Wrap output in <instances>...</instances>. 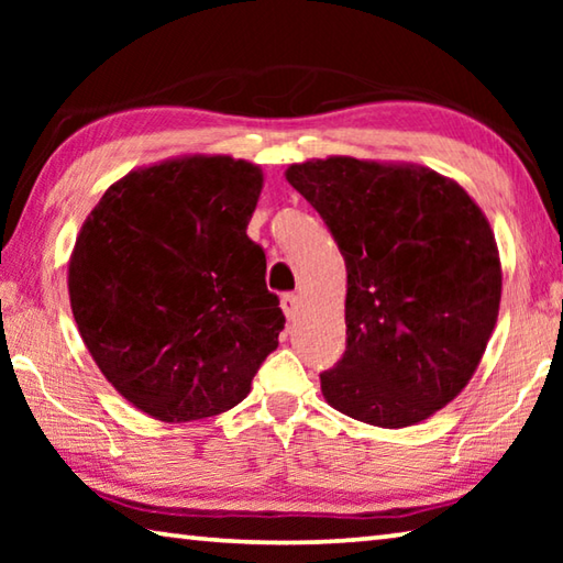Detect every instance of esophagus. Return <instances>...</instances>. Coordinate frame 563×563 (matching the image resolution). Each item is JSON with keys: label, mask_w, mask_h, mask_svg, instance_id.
<instances>
[{"label": "esophagus", "mask_w": 563, "mask_h": 563, "mask_svg": "<svg viewBox=\"0 0 563 563\" xmlns=\"http://www.w3.org/2000/svg\"><path fill=\"white\" fill-rule=\"evenodd\" d=\"M280 308L285 312V318H288L290 322L298 318V310H300V298L295 292H285L280 298Z\"/></svg>", "instance_id": "obj_1"}]
</instances>
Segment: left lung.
Instances as JSON below:
<instances>
[{"label":"left lung","instance_id":"obj_1","mask_svg":"<svg viewBox=\"0 0 563 563\" xmlns=\"http://www.w3.org/2000/svg\"><path fill=\"white\" fill-rule=\"evenodd\" d=\"M285 178L347 268V347L320 375L325 402L385 430L432 417L470 383L497 325L501 263L487 216L427 166L330 156Z\"/></svg>","mask_w":563,"mask_h":563}]
</instances>
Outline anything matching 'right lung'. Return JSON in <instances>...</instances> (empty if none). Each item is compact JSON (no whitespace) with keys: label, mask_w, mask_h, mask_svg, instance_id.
Instances as JSON below:
<instances>
[{"label":"right lung","mask_w":563,"mask_h":563,"mask_svg":"<svg viewBox=\"0 0 563 563\" xmlns=\"http://www.w3.org/2000/svg\"><path fill=\"white\" fill-rule=\"evenodd\" d=\"M263 170L178 156L131 170L84 221L69 300L84 345L129 402L190 422L243 402L285 316L245 228Z\"/></svg>","instance_id":"1"}]
</instances>
